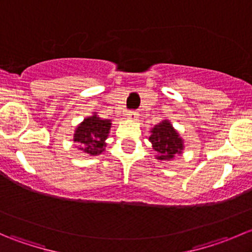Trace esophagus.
Here are the masks:
<instances>
[{"label": "esophagus", "instance_id": "34e87169", "mask_svg": "<svg viewBox=\"0 0 252 252\" xmlns=\"http://www.w3.org/2000/svg\"><path fill=\"white\" fill-rule=\"evenodd\" d=\"M138 112L136 111H129L128 113H126V117H128L130 121H136V118H138Z\"/></svg>", "mask_w": 252, "mask_h": 252}]
</instances>
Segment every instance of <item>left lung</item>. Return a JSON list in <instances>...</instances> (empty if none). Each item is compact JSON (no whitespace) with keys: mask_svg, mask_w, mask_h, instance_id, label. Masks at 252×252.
Returning <instances> with one entry per match:
<instances>
[{"mask_svg":"<svg viewBox=\"0 0 252 252\" xmlns=\"http://www.w3.org/2000/svg\"><path fill=\"white\" fill-rule=\"evenodd\" d=\"M149 140L151 141L152 147L157 152L156 158L161 161H171L174 158L175 155L182 154L184 149L183 139L169 121H162L161 123L155 126Z\"/></svg>","mask_w":252,"mask_h":252,"instance_id":"1","label":"left lung"}]
</instances>
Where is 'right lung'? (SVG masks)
Here are the masks:
<instances>
[{"instance_id": "1", "label": "right lung", "mask_w": 252, "mask_h": 252, "mask_svg": "<svg viewBox=\"0 0 252 252\" xmlns=\"http://www.w3.org/2000/svg\"><path fill=\"white\" fill-rule=\"evenodd\" d=\"M111 119H101L96 113L84 119L75 129L73 139L79 145L78 149L90 156L102 154L111 130Z\"/></svg>"}]
</instances>
